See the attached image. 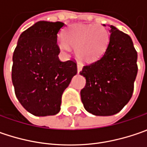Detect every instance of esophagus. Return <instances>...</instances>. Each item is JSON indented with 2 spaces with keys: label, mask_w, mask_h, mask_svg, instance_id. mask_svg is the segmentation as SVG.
<instances>
[{
  "label": "esophagus",
  "mask_w": 147,
  "mask_h": 147,
  "mask_svg": "<svg viewBox=\"0 0 147 147\" xmlns=\"http://www.w3.org/2000/svg\"><path fill=\"white\" fill-rule=\"evenodd\" d=\"M77 69H78V72L79 73L80 71L82 70V65L80 64V63H78V65H77Z\"/></svg>",
  "instance_id": "1"
}]
</instances>
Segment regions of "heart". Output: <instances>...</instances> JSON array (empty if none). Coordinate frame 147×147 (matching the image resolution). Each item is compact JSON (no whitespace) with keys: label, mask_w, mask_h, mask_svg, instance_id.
Returning <instances> with one entry per match:
<instances>
[{"label":"heart","mask_w":147,"mask_h":147,"mask_svg":"<svg viewBox=\"0 0 147 147\" xmlns=\"http://www.w3.org/2000/svg\"><path fill=\"white\" fill-rule=\"evenodd\" d=\"M64 38L58 40L63 51L75 48L76 56L82 61L89 62L100 57L108 47L110 33L101 26L74 24L64 32Z\"/></svg>","instance_id":"b5f03b06"}]
</instances>
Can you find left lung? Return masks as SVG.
<instances>
[{
    "mask_svg": "<svg viewBox=\"0 0 147 147\" xmlns=\"http://www.w3.org/2000/svg\"><path fill=\"white\" fill-rule=\"evenodd\" d=\"M110 42L100 58L83 66L86 85L80 92L85 110L94 115H115L133 96L138 52L127 34L110 26Z\"/></svg>",
    "mask_w": 147,
    "mask_h": 147,
    "instance_id": "1",
    "label": "left lung"
}]
</instances>
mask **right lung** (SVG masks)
<instances>
[{
    "instance_id": "obj_1",
    "label": "right lung",
    "mask_w": 147,
    "mask_h": 147,
    "mask_svg": "<svg viewBox=\"0 0 147 147\" xmlns=\"http://www.w3.org/2000/svg\"><path fill=\"white\" fill-rule=\"evenodd\" d=\"M62 22L39 21L23 32L13 54L12 82L20 104L36 116L59 113L61 97L77 74L75 60L59 59Z\"/></svg>"
}]
</instances>
